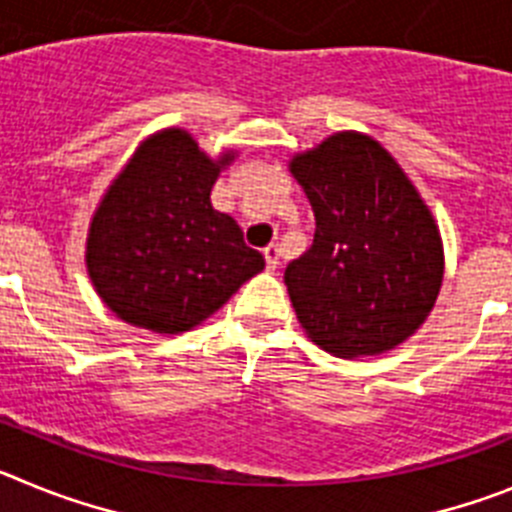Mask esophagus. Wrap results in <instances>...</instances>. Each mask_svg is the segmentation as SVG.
I'll return each mask as SVG.
<instances>
[{
	"label": "esophagus",
	"instance_id": "esophagus-1",
	"mask_svg": "<svg viewBox=\"0 0 512 512\" xmlns=\"http://www.w3.org/2000/svg\"><path fill=\"white\" fill-rule=\"evenodd\" d=\"M264 256H266V269L277 271L279 256H282V248H279L277 243H271V246L264 248Z\"/></svg>",
	"mask_w": 512,
	"mask_h": 512
}]
</instances>
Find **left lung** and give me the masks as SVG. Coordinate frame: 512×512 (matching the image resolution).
I'll return each instance as SVG.
<instances>
[{
    "label": "left lung",
    "mask_w": 512,
    "mask_h": 512,
    "mask_svg": "<svg viewBox=\"0 0 512 512\" xmlns=\"http://www.w3.org/2000/svg\"><path fill=\"white\" fill-rule=\"evenodd\" d=\"M289 171L315 212L310 251L284 271L307 338L341 359L408 341L443 282L441 233L408 174L356 130L295 153Z\"/></svg>",
    "instance_id": "8db88e82"
}]
</instances>
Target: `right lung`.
<instances>
[{"label":"right lung","instance_id":"right-lung-1","mask_svg":"<svg viewBox=\"0 0 512 512\" xmlns=\"http://www.w3.org/2000/svg\"><path fill=\"white\" fill-rule=\"evenodd\" d=\"M235 151L210 158L184 128L148 135L104 189L87 233V271L117 318L184 333L264 269L233 217L210 202Z\"/></svg>","mask_w":512,"mask_h":512}]
</instances>
